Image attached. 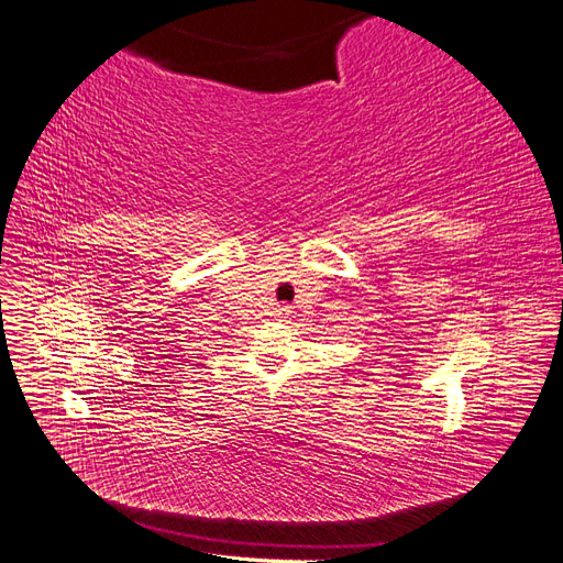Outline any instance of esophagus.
<instances>
[{"label":"esophagus","mask_w":563,"mask_h":563,"mask_svg":"<svg viewBox=\"0 0 563 563\" xmlns=\"http://www.w3.org/2000/svg\"><path fill=\"white\" fill-rule=\"evenodd\" d=\"M291 314V308H286V305H282V308H277V317H288Z\"/></svg>","instance_id":"obj_1"}]
</instances>
